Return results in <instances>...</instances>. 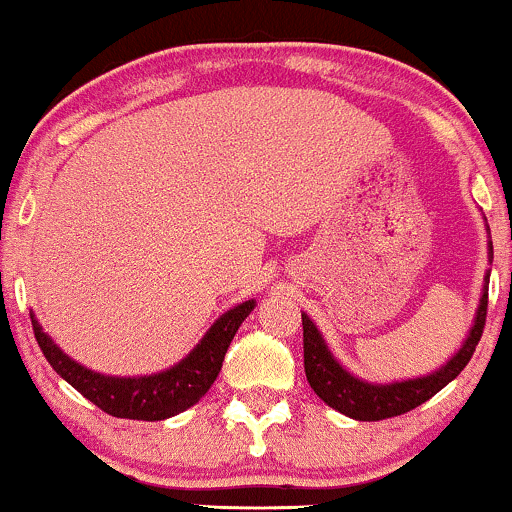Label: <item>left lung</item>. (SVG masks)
Masks as SVG:
<instances>
[{"mask_svg":"<svg viewBox=\"0 0 512 512\" xmlns=\"http://www.w3.org/2000/svg\"><path fill=\"white\" fill-rule=\"evenodd\" d=\"M486 233H489L491 262L493 243L489 226H486ZM489 276L491 269L484 276L477 313H474V322L472 327H469L460 349H457L443 366L428 375H419V378L392 380V383H370V380L358 378V375L346 370L342 363L334 358L325 337H322V332L317 330L315 322L310 320V315L301 313L305 378H308L315 395L320 397L327 407L337 409L339 414L356 421H383L390 419V416L407 414V411L424 404L426 399H431L436 392L443 390L445 385L452 383V380L462 373L464 366L469 363V358H472L474 349H477L481 332H484L486 305H489Z\"/></svg>","mask_w":512,"mask_h":512,"instance_id":"8db88e82","label":"left lung"}]
</instances>
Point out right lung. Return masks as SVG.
Masks as SVG:
<instances>
[{
    "label": "right lung",
    "instance_id": "obj_1",
    "mask_svg": "<svg viewBox=\"0 0 512 512\" xmlns=\"http://www.w3.org/2000/svg\"><path fill=\"white\" fill-rule=\"evenodd\" d=\"M255 305V298L233 305L231 310L216 317L214 325L204 332L199 344L185 358H180L166 370L151 375H132V378L96 373V370L81 366L52 342V337L43 332V325L33 313L31 322L40 351L48 358L50 366L88 402L117 419L163 421L195 407L199 399L207 395L238 327L255 310Z\"/></svg>",
    "mask_w": 512,
    "mask_h": 512
}]
</instances>
